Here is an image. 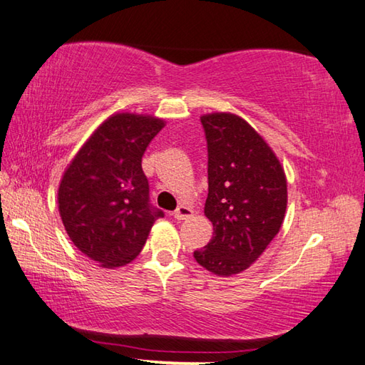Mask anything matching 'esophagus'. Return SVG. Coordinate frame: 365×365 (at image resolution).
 I'll list each match as a JSON object with an SVG mask.
<instances>
[{
	"label": "esophagus",
	"instance_id": "esophagus-1",
	"mask_svg": "<svg viewBox=\"0 0 365 365\" xmlns=\"http://www.w3.org/2000/svg\"><path fill=\"white\" fill-rule=\"evenodd\" d=\"M192 214H193V210L189 207V206H180L178 207L175 212H173V218L175 220H185V218H189V217H192Z\"/></svg>",
	"mask_w": 365,
	"mask_h": 365
}]
</instances>
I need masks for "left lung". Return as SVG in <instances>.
Returning a JSON list of instances; mask_svg holds the SVG:
<instances>
[{"mask_svg": "<svg viewBox=\"0 0 365 365\" xmlns=\"http://www.w3.org/2000/svg\"><path fill=\"white\" fill-rule=\"evenodd\" d=\"M207 142L209 244L193 251L218 277L247 270L277 236L287 207L281 162L244 118L226 112L201 117Z\"/></svg>", "mask_w": 365, "mask_h": 365, "instance_id": "1", "label": "left lung"}]
</instances>
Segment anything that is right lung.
<instances>
[{"label": "right lung", "instance_id": "add662e5", "mask_svg": "<svg viewBox=\"0 0 365 365\" xmlns=\"http://www.w3.org/2000/svg\"><path fill=\"white\" fill-rule=\"evenodd\" d=\"M165 126L151 115L115 114L73 158L58 190L62 223L79 251L104 269L126 265L164 217L150 203L142 156Z\"/></svg>", "mask_w": 365, "mask_h": 365}]
</instances>
